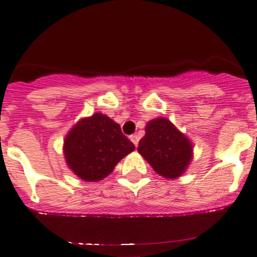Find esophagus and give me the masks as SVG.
<instances>
[{"instance_id": "esophagus-1", "label": "esophagus", "mask_w": 257, "mask_h": 257, "mask_svg": "<svg viewBox=\"0 0 257 257\" xmlns=\"http://www.w3.org/2000/svg\"><path fill=\"white\" fill-rule=\"evenodd\" d=\"M130 139H131V141L132 142H134V145L136 146L137 147V145H139V141H140V137L137 136V135H132L131 137H130Z\"/></svg>"}]
</instances>
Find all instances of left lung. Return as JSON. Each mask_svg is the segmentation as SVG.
Here are the masks:
<instances>
[{
  "label": "left lung",
  "instance_id": "1",
  "mask_svg": "<svg viewBox=\"0 0 257 257\" xmlns=\"http://www.w3.org/2000/svg\"><path fill=\"white\" fill-rule=\"evenodd\" d=\"M137 150L159 175L167 179L183 175L192 159V143L165 117L147 123Z\"/></svg>",
  "mask_w": 257,
  "mask_h": 257
}]
</instances>
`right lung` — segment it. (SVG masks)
<instances>
[{
    "label": "right lung",
    "instance_id": "1",
    "mask_svg": "<svg viewBox=\"0 0 257 257\" xmlns=\"http://www.w3.org/2000/svg\"><path fill=\"white\" fill-rule=\"evenodd\" d=\"M134 150L120 125L101 112L78 121L63 142L68 168L84 181L103 180Z\"/></svg>",
    "mask_w": 257,
    "mask_h": 257
}]
</instances>
